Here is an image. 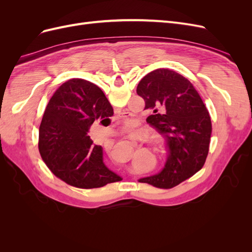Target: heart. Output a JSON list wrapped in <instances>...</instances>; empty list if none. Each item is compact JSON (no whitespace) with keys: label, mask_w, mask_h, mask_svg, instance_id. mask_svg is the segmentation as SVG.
Instances as JSON below:
<instances>
[{"label":"heart","mask_w":252,"mask_h":252,"mask_svg":"<svg viewBox=\"0 0 252 252\" xmlns=\"http://www.w3.org/2000/svg\"><path fill=\"white\" fill-rule=\"evenodd\" d=\"M131 123H130V122H129V121H126L125 122V128H127V129H130L131 128Z\"/></svg>","instance_id":"heart-1"}]
</instances>
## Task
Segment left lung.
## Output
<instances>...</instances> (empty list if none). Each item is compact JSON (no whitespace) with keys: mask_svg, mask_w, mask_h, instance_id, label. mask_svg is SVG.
<instances>
[{"mask_svg":"<svg viewBox=\"0 0 252 252\" xmlns=\"http://www.w3.org/2000/svg\"><path fill=\"white\" fill-rule=\"evenodd\" d=\"M136 94L144 98V110L151 113L146 121L164 135L169 149L164 169L139 182L172 188L205 164L212 131L209 112L190 81L165 68L145 75Z\"/></svg>","mask_w":252,"mask_h":252,"instance_id":"1","label":"left lung"}]
</instances>
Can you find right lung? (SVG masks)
<instances>
[{
  "instance_id": "1",
  "label": "right lung",
  "mask_w": 252,
  "mask_h": 252,
  "mask_svg": "<svg viewBox=\"0 0 252 252\" xmlns=\"http://www.w3.org/2000/svg\"><path fill=\"white\" fill-rule=\"evenodd\" d=\"M113 108L103 91L83 79L61 85L45 109L39 129V150L50 171L73 187L100 188L122 181L103 162V148L88 130L94 122L109 121Z\"/></svg>"
}]
</instances>
